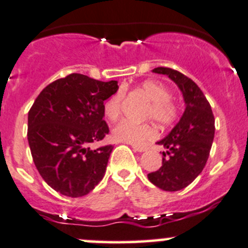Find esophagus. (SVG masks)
Here are the masks:
<instances>
[{
    "mask_svg": "<svg viewBox=\"0 0 248 248\" xmlns=\"http://www.w3.org/2000/svg\"><path fill=\"white\" fill-rule=\"evenodd\" d=\"M132 147H133L134 151H138V152L146 151V147H145V146H140V145H132Z\"/></svg>",
    "mask_w": 248,
    "mask_h": 248,
    "instance_id": "obj_1",
    "label": "esophagus"
}]
</instances>
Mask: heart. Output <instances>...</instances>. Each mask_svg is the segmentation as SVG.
I'll use <instances>...</instances> for the list:
<instances>
[{
    "label": "heart",
    "instance_id": "heart-1",
    "mask_svg": "<svg viewBox=\"0 0 248 248\" xmlns=\"http://www.w3.org/2000/svg\"><path fill=\"white\" fill-rule=\"evenodd\" d=\"M140 89L151 101V108L147 115L155 122L161 126H170L179 119L180 108L171 99V92L166 85L156 80H146L140 85ZM124 94V90H119L104 103V115L110 121H115L119 117ZM112 137L117 141L139 145L154 139L156 131L149 124H136L129 120H122L112 128Z\"/></svg>",
    "mask_w": 248,
    "mask_h": 248
}]
</instances>
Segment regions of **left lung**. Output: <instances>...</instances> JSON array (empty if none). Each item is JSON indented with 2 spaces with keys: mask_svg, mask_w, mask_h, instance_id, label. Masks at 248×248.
Here are the masks:
<instances>
[{
  "mask_svg": "<svg viewBox=\"0 0 248 248\" xmlns=\"http://www.w3.org/2000/svg\"><path fill=\"white\" fill-rule=\"evenodd\" d=\"M152 72L166 74L179 86L186 109L170 133L158 141L167 151L161 168L147 177L163 191H180L192 184L206 164L215 137V117L206 97L193 80L167 67H157Z\"/></svg>",
  "mask_w": 248,
  "mask_h": 248,
  "instance_id": "8db88e82",
  "label": "left lung"
}]
</instances>
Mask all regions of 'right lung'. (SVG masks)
Instances as JSON below:
<instances>
[{
    "label": "right lung",
    "mask_w": 248,
    "mask_h": 248,
    "mask_svg": "<svg viewBox=\"0 0 248 248\" xmlns=\"http://www.w3.org/2000/svg\"><path fill=\"white\" fill-rule=\"evenodd\" d=\"M79 73L57 79L38 94L29 111L27 139L44 181L63 196H86L103 179L114 146L91 149L109 133L104 101L117 91Z\"/></svg>",
    "instance_id": "add662e5"
}]
</instances>
